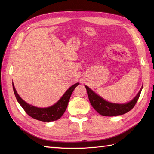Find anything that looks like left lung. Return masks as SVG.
<instances>
[{
    "label": "left lung",
    "mask_w": 154,
    "mask_h": 154,
    "mask_svg": "<svg viewBox=\"0 0 154 154\" xmlns=\"http://www.w3.org/2000/svg\"><path fill=\"white\" fill-rule=\"evenodd\" d=\"M87 93L90 102L94 109L98 113L104 116H116L119 115H123L130 111L136 105L141 92L143 87L140 88L139 92L135 96V98L130 102L126 104H115L109 103L104 100L100 96L96 94L90 88L85 85Z\"/></svg>",
    "instance_id": "left-lung-1"
}]
</instances>
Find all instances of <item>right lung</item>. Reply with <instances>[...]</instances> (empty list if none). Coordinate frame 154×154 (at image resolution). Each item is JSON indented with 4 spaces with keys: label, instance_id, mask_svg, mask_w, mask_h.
Masks as SVG:
<instances>
[{
    "label": "right lung",
    "instance_id": "1",
    "mask_svg": "<svg viewBox=\"0 0 154 154\" xmlns=\"http://www.w3.org/2000/svg\"><path fill=\"white\" fill-rule=\"evenodd\" d=\"M78 85H79V83L72 85L71 88H69V90H67L58 103L48 108H38L32 105H28L18 95L15 90L14 83H13V89H14L15 96L18 103H20V105L22 106V107L24 109V110L28 116L39 121L51 122L60 119L64 114L67 108L68 103H69L72 93Z\"/></svg>",
    "mask_w": 154,
    "mask_h": 154
}]
</instances>
